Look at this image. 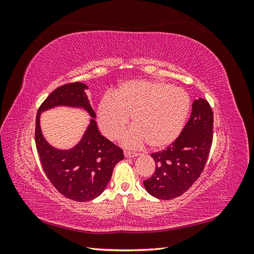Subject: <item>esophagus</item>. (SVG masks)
<instances>
[{"mask_svg": "<svg viewBox=\"0 0 254 254\" xmlns=\"http://www.w3.org/2000/svg\"><path fill=\"white\" fill-rule=\"evenodd\" d=\"M124 153H125V157H126V158H131V157H136V156H139V153H137V152H134V151H129V150H126Z\"/></svg>", "mask_w": 254, "mask_h": 254, "instance_id": "obj_1", "label": "esophagus"}]
</instances>
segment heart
<instances>
[{"label": "heart", "mask_w": 254, "mask_h": 254, "mask_svg": "<svg viewBox=\"0 0 254 254\" xmlns=\"http://www.w3.org/2000/svg\"><path fill=\"white\" fill-rule=\"evenodd\" d=\"M190 109L189 94L180 88L159 80H130L102 98L97 118L104 134L117 140L132 115L134 126L123 136L124 145L139 147L148 142L152 148H163L180 135Z\"/></svg>", "instance_id": "obj_1"}]
</instances>
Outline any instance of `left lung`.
<instances>
[{
    "label": "left lung",
    "mask_w": 254,
    "mask_h": 254,
    "mask_svg": "<svg viewBox=\"0 0 254 254\" xmlns=\"http://www.w3.org/2000/svg\"><path fill=\"white\" fill-rule=\"evenodd\" d=\"M213 122L210 104L203 98L195 99L190 118L177 140L150 153L155 173L143 183L151 196L163 200L179 197L200 177L213 142Z\"/></svg>",
    "instance_id": "obj_1"
}]
</instances>
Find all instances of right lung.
<instances>
[{
	"instance_id": "1",
	"label": "right lung",
	"mask_w": 254,
	"mask_h": 254,
	"mask_svg": "<svg viewBox=\"0 0 254 254\" xmlns=\"http://www.w3.org/2000/svg\"><path fill=\"white\" fill-rule=\"evenodd\" d=\"M84 89L87 86L81 82L57 88L40 105L36 117L35 142L43 171L53 187L74 201H90L101 195L111 179L115 164L124 158L123 149L98 131L94 119L81 141L70 150L53 148L44 140L39 125L41 111L60 105L76 106L83 107L95 118Z\"/></svg>"
}]
</instances>
